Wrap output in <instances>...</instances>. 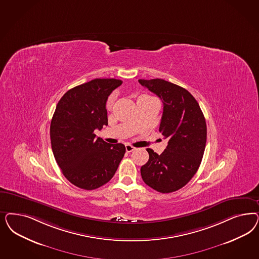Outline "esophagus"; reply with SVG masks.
Wrapping results in <instances>:
<instances>
[{"instance_id": "34e87169", "label": "esophagus", "mask_w": 259, "mask_h": 259, "mask_svg": "<svg viewBox=\"0 0 259 259\" xmlns=\"http://www.w3.org/2000/svg\"><path fill=\"white\" fill-rule=\"evenodd\" d=\"M135 150V148L133 147V146H131V145H125V150H126V152H132V151H134Z\"/></svg>"}]
</instances>
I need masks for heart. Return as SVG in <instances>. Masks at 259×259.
I'll list each match as a JSON object with an SVG mask.
<instances>
[{
    "instance_id": "obj_1",
    "label": "heart",
    "mask_w": 259,
    "mask_h": 259,
    "mask_svg": "<svg viewBox=\"0 0 259 259\" xmlns=\"http://www.w3.org/2000/svg\"><path fill=\"white\" fill-rule=\"evenodd\" d=\"M144 96H146V95H144ZM113 103H114V96L112 95V96H110V97H109V101H108V104H107V108H108V109H110V108L112 107Z\"/></svg>"
}]
</instances>
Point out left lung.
Returning <instances> with one entry per match:
<instances>
[{"label": "left lung", "instance_id": "obj_1", "mask_svg": "<svg viewBox=\"0 0 259 259\" xmlns=\"http://www.w3.org/2000/svg\"><path fill=\"white\" fill-rule=\"evenodd\" d=\"M163 102L159 132L167 139L157 154L147 149L150 158L141 167L143 181L162 193L183 188L200 166L207 141V125L200 107L190 92L163 79L138 80Z\"/></svg>", "mask_w": 259, "mask_h": 259}]
</instances>
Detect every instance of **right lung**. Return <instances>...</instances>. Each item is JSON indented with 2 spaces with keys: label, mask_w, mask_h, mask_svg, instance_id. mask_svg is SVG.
<instances>
[{
  "label": "right lung",
  "mask_w": 259,
  "mask_h": 259,
  "mask_svg": "<svg viewBox=\"0 0 259 259\" xmlns=\"http://www.w3.org/2000/svg\"><path fill=\"white\" fill-rule=\"evenodd\" d=\"M117 79H94L69 90L56 106L50 141L63 175L76 187L92 191L113 177L125 152L121 143L96 138L95 130L108 125L106 103L122 84Z\"/></svg>",
  "instance_id": "right-lung-1"
}]
</instances>
